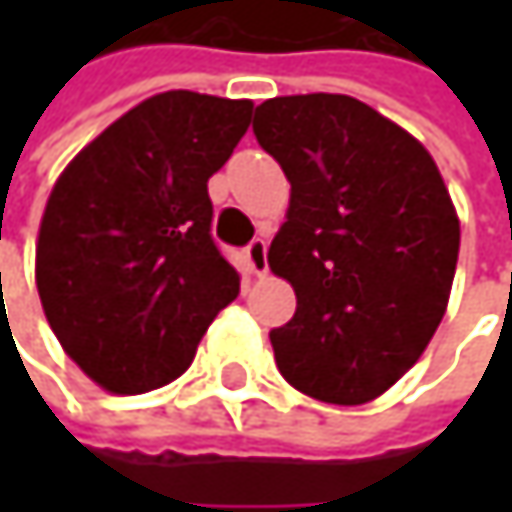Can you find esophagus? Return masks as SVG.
Returning a JSON list of instances; mask_svg holds the SVG:
<instances>
[{"instance_id":"34e87169","label":"esophagus","mask_w":512,"mask_h":512,"mask_svg":"<svg viewBox=\"0 0 512 512\" xmlns=\"http://www.w3.org/2000/svg\"><path fill=\"white\" fill-rule=\"evenodd\" d=\"M246 266H249V272H255V275H266V269H269V263H266V240H252L249 246H246Z\"/></svg>"}]
</instances>
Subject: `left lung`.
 <instances>
[{"label": "left lung", "mask_w": 512, "mask_h": 512, "mask_svg": "<svg viewBox=\"0 0 512 512\" xmlns=\"http://www.w3.org/2000/svg\"><path fill=\"white\" fill-rule=\"evenodd\" d=\"M252 130L290 180L269 266L293 284L296 314L269 332L275 364L314 400L361 406L418 361L445 317L457 210L424 145L356 97H272Z\"/></svg>", "instance_id": "8db88e82"}]
</instances>
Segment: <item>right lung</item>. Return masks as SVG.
Listing matches in <instances>:
<instances>
[{"mask_svg": "<svg viewBox=\"0 0 512 512\" xmlns=\"http://www.w3.org/2000/svg\"><path fill=\"white\" fill-rule=\"evenodd\" d=\"M252 100L165 91L106 127L55 180L35 281L58 344L97 385L142 394L177 379L240 293L219 252L207 180Z\"/></svg>", "mask_w": 512, "mask_h": 512, "instance_id": "right-lung-1", "label": "right lung"}]
</instances>
